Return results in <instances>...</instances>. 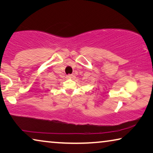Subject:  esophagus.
Wrapping results in <instances>:
<instances>
[{
  "instance_id": "34e87169",
  "label": "esophagus",
  "mask_w": 153,
  "mask_h": 153,
  "mask_svg": "<svg viewBox=\"0 0 153 153\" xmlns=\"http://www.w3.org/2000/svg\"><path fill=\"white\" fill-rule=\"evenodd\" d=\"M72 76H73L72 75H69V76H67V78H71Z\"/></svg>"
}]
</instances>
